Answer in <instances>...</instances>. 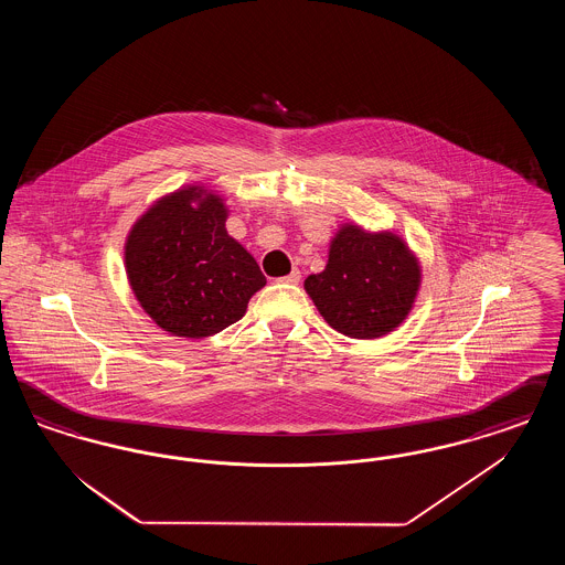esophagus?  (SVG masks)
Here are the masks:
<instances>
[{
    "label": "esophagus",
    "mask_w": 565,
    "mask_h": 565,
    "mask_svg": "<svg viewBox=\"0 0 565 565\" xmlns=\"http://www.w3.org/2000/svg\"><path fill=\"white\" fill-rule=\"evenodd\" d=\"M279 281H284V284H298L300 281V270L292 269L286 277H281Z\"/></svg>",
    "instance_id": "esophagus-1"
}]
</instances>
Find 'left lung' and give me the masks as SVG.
<instances>
[{
	"label": "left lung",
	"mask_w": 565,
	"mask_h": 565,
	"mask_svg": "<svg viewBox=\"0 0 565 565\" xmlns=\"http://www.w3.org/2000/svg\"><path fill=\"white\" fill-rule=\"evenodd\" d=\"M419 284V263L401 237L345 224L330 243L326 269L309 275L305 290L334 330L376 339L404 322Z\"/></svg>",
	"instance_id": "obj_1"
}]
</instances>
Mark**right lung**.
I'll list each match as a JSON object with an SVG mask.
<instances>
[{"mask_svg": "<svg viewBox=\"0 0 565 565\" xmlns=\"http://www.w3.org/2000/svg\"><path fill=\"white\" fill-rule=\"evenodd\" d=\"M228 210L203 186L162 196L125 243L127 277L162 330L203 339L239 322L265 284L252 254L226 233Z\"/></svg>", "mask_w": 565, "mask_h": 565, "instance_id": "add662e5", "label": "right lung"}]
</instances>
